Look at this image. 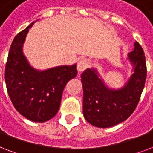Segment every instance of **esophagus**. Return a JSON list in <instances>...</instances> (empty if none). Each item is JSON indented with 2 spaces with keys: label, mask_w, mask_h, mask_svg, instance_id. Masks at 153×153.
I'll return each instance as SVG.
<instances>
[{
  "label": "esophagus",
  "mask_w": 153,
  "mask_h": 153,
  "mask_svg": "<svg viewBox=\"0 0 153 153\" xmlns=\"http://www.w3.org/2000/svg\"><path fill=\"white\" fill-rule=\"evenodd\" d=\"M89 67V62L88 60L86 59H82L80 60L78 63L77 66V69L79 72H82Z\"/></svg>",
  "instance_id": "obj_1"
}]
</instances>
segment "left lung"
Instances as JSON below:
<instances>
[{"label": "left lung", "mask_w": 153, "mask_h": 153, "mask_svg": "<svg viewBox=\"0 0 153 153\" xmlns=\"http://www.w3.org/2000/svg\"><path fill=\"white\" fill-rule=\"evenodd\" d=\"M128 59L133 73L120 89L109 88L95 68H87L81 74L83 116L92 126L112 127L126 121L135 110L147 75L145 53L138 42L134 43Z\"/></svg>", "instance_id": "8db88e82"}]
</instances>
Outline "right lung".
<instances>
[{
	"label": "right lung",
	"instance_id": "right-lung-1",
	"mask_svg": "<svg viewBox=\"0 0 153 153\" xmlns=\"http://www.w3.org/2000/svg\"><path fill=\"white\" fill-rule=\"evenodd\" d=\"M32 22L18 33L11 44L5 66L6 87L15 109L34 122H44L59 111L62 91L78 73L77 65H62L39 71L29 64L23 44Z\"/></svg>",
	"mask_w": 153,
	"mask_h": 153
}]
</instances>
